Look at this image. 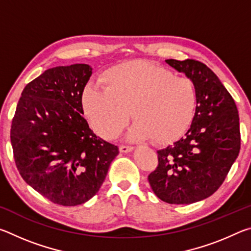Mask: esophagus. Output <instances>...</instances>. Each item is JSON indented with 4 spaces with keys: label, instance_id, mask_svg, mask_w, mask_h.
Returning <instances> with one entry per match:
<instances>
[{
    "label": "esophagus",
    "instance_id": "1",
    "mask_svg": "<svg viewBox=\"0 0 251 251\" xmlns=\"http://www.w3.org/2000/svg\"><path fill=\"white\" fill-rule=\"evenodd\" d=\"M133 150H134V147H131V146L122 145V146L120 147V151H121L122 152H129V151H131Z\"/></svg>",
    "mask_w": 251,
    "mask_h": 251
}]
</instances>
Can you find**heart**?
I'll use <instances>...</instances> for the list:
<instances>
[{
	"label": "heart",
	"instance_id": "1",
	"mask_svg": "<svg viewBox=\"0 0 251 251\" xmlns=\"http://www.w3.org/2000/svg\"><path fill=\"white\" fill-rule=\"evenodd\" d=\"M100 83L103 87L83 91L82 108L101 137H116L128 123L130 110L136 120L128 134L131 141L171 143L192 125L197 93L188 78L145 61H129L106 70Z\"/></svg>",
	"mask_w": 251,
	"mask_h": 251
}]
</instances>
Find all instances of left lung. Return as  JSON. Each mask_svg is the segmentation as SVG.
Wrapping results in <instances>:
<instances>
[{"label":"left lung","instance_id":"left-lung-1","mask_svg":"<svg viewBox=\"0 0 251 251\" xmlns=\"http://www.w3.org/2000/svg\"><path fill=\"white\" fill-rule=\"evenodd\" d=\"M192 80L197 106L189 129L157 151L158 166L148 176L152 192L176 205L201 201L223 184L240 151L238 109L214 72L195 59L165 61Z\"/></svg>","mask_w":251,"mask_h":251}]
</instances>
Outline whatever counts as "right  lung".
Segmentation results:
<instances>
[{
	"instance_id": "obj_1",
	"label": "right lung",
	"mask_w": 251,
	"mask_h": 251,
	"mask_svg": "<svg viewBox=\"0 0 251 251\" xmlns=\"http://www.w3.org/2000/svg\"><path fill=\"white\" fill-rule=\"evenodd\" d=\"M92 71L87 64L46 70L24 87L12 121L20 175L57 205H80L95 196L120 152L83 116L82 93Z\"/></svg>"
}]
</instances>
